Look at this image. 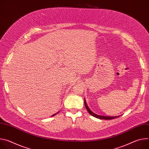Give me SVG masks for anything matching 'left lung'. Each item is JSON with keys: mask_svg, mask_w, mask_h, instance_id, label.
Here are the masks:
<instances>
[{"mask_svg": "<svg viewBox=\"0 0 149 149\" xmlns=\"http://www.w3.org/2000/svg\"><path fill=\"white\" fill-rule=\"evenodd\" d=\"M84 104H85V106H86V107L87 109V110L88 111V112L91 115L93 116V117H96L97 118H100V119H104V120H111V119H113V118H117V117H120V116H113V117H110V116H100V115H97L96 114H95L94 113H93L88 107V106L87 104V102H86V98H84Z\"/></svg>", "mask_w": 149, "mask_h": 149, "instance_id": "1", "label": "left lung"}]
</instances>
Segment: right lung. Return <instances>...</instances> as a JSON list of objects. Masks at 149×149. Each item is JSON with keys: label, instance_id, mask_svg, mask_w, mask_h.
<instances>
[{"label": "right lung", "instance_id": "obj_1", "mask_svg": "<svg viewBox=\"0 0 149 149\" xmlns=\"http://www.w3.org/2000/svg\"><path fill=\"white\" fill-rule=\"evenodd\" d=\"M58 113H59V111H58V113H56V114H54V115H52V116H55V115H56V114H58Z\"/></svg>", "mask_w": 149, "mask_h": 149}]
</instances>
